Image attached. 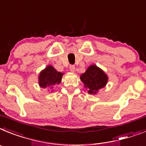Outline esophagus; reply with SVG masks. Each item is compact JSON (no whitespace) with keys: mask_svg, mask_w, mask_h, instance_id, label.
I'll list each match as a JSON object with an SVG mask.
<instances>
[{"mask_svg":"<svg viewBox=\"0 0 146 146\" xmlns=\"http://www.w3.org/2000/svg\"><path fill=\"white\" fill-rule=\"evenodd\" d=\"M69 68H70V71L71 72H75V66L74 65H70V67H69Z\"/></svg>","mask_w":146,"mask_h":146,"instance_id":"34e87169","label":"esophagus"}]
</instances>
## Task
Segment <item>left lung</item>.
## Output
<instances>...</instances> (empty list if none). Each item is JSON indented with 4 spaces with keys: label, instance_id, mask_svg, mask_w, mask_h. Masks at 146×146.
<instances>
[{
    "label": "left lung",
    "instance_id": "obj_1",
    "mask_svg": "<svg viewBox=\"0 0 146 146\" xmlns=\"http://www.w3.org/2000/svg\"><path fill=\"white\" fill-rule=\"evenodd\" d=\"M80 78L90 94H96L100 89L106 86L108 82L107 75L96 64L90 66L85 73L82 74Z\"/></svg>",
    "mask_w": 146,
    "mask_h": 146
}]
</instances>
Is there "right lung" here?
<instances>
[{"label": "right lung", "mask_w": 146, "mask_h": 146, "mask_svg": "<svg viewBox=\"0 0 146 146\" xmlns=\"http://www.w3.org/2000/svg\"><path fill=\"white\" fill-rule=\"evenodd\" d=\"M64 73L58 72L51 65H48L39 75V85L42 88H47L49 91L54 85L60 84Z\"/></svg>", "instance_id": "add662e5"}]
</instances>
